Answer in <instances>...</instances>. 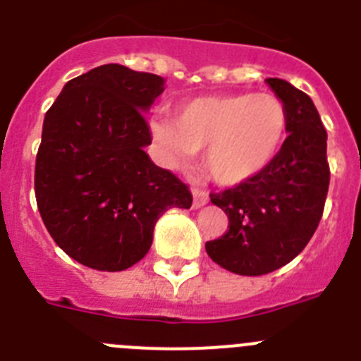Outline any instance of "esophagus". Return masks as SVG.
<instances>
[{
  "label": "esophagus",
  "instance_id": "1",
  "mask_svg": "<svg viewBox=\"0 0 361 361\" xmlns=\"http://www.w3.org/2000/svg\"><path fill=\"white\" fill-rule=\"evenodd\" d=\"M192 196H194V203H192L194 208H201L208 203V194L201 188H192Z\"/></svg>",
  "mask_w": 361,
  "mask_h": 361
}]
</instances>
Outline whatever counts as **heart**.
Segmentation results:
<instances>
[{
  "mask_svg": "<svg viewBox=\"0 0 361 361\" xmlns=\"http://www.w3.org/2000/svg\"><path fill=\"white\" fill-rule=\"evenodd\" d=\"M151 137L171 167H185L204 151V171L219 185L235 187L260 176L287 139V106L276 94L238 92L181 103L174 123H151Z\"/></svg>",
  "mask_w": 361,
  "mask_h": 361,
  "instance_id": "b5f03b06",
  "label": "heart"
}]
</instances>
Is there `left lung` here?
I'll return each instance as SVG.
<instances>
[{"mask_svg": "<svg viewBox=\"0 0 361 361\" xmlns=\"http://www.w3.org/2000/svg\"><path fill=\"white\" fill-rule=\"evenodd\" d=\"M288 112V137L260 176L212 192L228 215V231L204 244L226 271L262 276L287 265L306 247L321 222L329 187L328 133L308 94L267 78Z\"/></svg>", "mask_w": 361, "mask_h": 361, "instance_id": "obj_1", "label": "left lung"}]
</instances>
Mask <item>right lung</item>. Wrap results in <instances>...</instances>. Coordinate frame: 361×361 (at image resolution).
Returning <instances> with one entry per match:
<instances>
[{
    "mask_svg": "<svg viewBox=\"0 0 361 361\" xmlns=\"http://www.w3.org/2000/svg\"><path fill=\"white\" fill-rule=\"evenodd\" d=\"M164 83L119 63L94 67L69 80L44 117L37 208L56 245L87 267H131L164 212L190 208L187 185L144 151L151 131L142 112Z\"/></svg>",
    "mask_w": 361,
    "mask_h": 361,
    "instance_id": "right-lung-1",
    "label": "right lung"
}]
</instances>
